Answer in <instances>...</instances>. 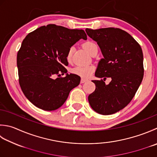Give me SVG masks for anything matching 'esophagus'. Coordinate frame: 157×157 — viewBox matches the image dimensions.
<instances>
[{"label":"esophagus","instance_id":"obj_1","mask_svg":"<svg viewBox=\"0 0 157 157\" xmlns=\"http://www.w3.org/2000/svg\"><path fill=\"white\" fill-rule=\"evenodd\" d=\"M87 81H88V79H84V78H82V79H81V81H80V83H81V84H83V83H84V82H87Z\"/></svg>","mask_w":157,"mask_h":157}]
</instances>
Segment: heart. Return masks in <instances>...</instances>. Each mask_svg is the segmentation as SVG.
Listing matches in <instances>:
<instances>
[{"label":"heart","instance_id":"heart-1","mask_svg":"<svg viewBox=\"0 0 157 157\" xmlns=\"http://www.w3.org/2000/svg\"><path fill=\"white\" fill-rule=\"evenodd\" d=\"M82 47L89 54L92 53L95 48H97V45L92 41H86L82 44ZM73 48H71L67 54V60L70 61L72 57ZM94 71V67L91 65L86 66H78L72 69L71 73L76 75H78L82 78H89Z\"/></svg>","mask_w":157,"mask_h":157}]
</instances>
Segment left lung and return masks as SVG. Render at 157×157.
Masks as SVG:
<instances>
[{
    "instance_id": "left-lung-1",
    "label": "left lung",
    "mask_w": 157,
    "mask_h": 157,
    "mask_svg": "<svg viewBox=\"0 0 157 157\" xmlns=\"http://www.w3.org/2000/svg\"><path fill=\"white\" fill-rule=\"evenodd\" d=\"M97 42L103 58L95 72L101 80H93L95 90L88 96L95 112L103 115L116 113L127 106L136 94L144 77L143 52L133 36L118 28L86 29ZM111 77L106 85L104 81Z\"/></svg>"
}]
</instances>
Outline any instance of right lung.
<instances>
[{
    "mask_svg": "<svg viewBox=\"0 0 157 157\" xmlns=\"http://www.w3.org/2000/svg\"><path fill=\"white\" fill-rule=\"evenodd\" d=\"M87 39L84 30L48 24L28 34L17 54L19 83L25 97L46 111L62 106L80 77L68 74L67 54L79 39ZM64 73L66 76L54 79Z\"/></svg>",
    "mask_w": 157,
    "mask_h": 157,
    "instance_id": "1",
    "label": "right lung"
}]
</instances>
